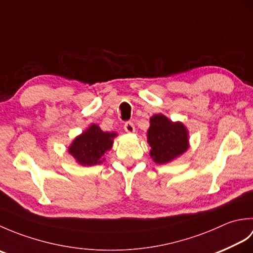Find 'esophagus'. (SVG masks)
I'll use <instances>...</instances> for the list:
<instances>
[{
  "instance_id": "34e87169",
  "label": "esophagus",
  "mask_w": 253,
  "mask_h": 253,
  "mask_svg": "<svg viewBox=\"0 0 253 253\" xmlns=\"http://www.w3.org/2000/svg\"><path fill=\"white\" fill-rule=\"evenodd\" d=\"M124 129H125L126 132H133L135 131V125H133L132 122H126L125 125H124Z\"/></svg>"
}]
</instances>
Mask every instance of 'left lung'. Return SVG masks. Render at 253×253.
I'll use <instances>...</instances> for the list:
<instances>
[{
  "label": "left lung",
  "instance_id": "1",
  "mask_svg": "<svg viewBox=\"0 0 253 253\" xmlns=\"http://www.w3.org/2000/svg\"><path fill=\"white\" fill-rule=\"evenodd\" d=\"M147 138L151 147L150 155L158 164L170 162L189 148L188 130L184 124L171 122L163 114H155L150 118Z\"/></svg>",
  "mask_w": 253,
  "mask_h": 253
}]
</instances>
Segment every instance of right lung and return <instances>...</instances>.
<instances>
[{
	"label": "right lung",
	"instance_id": "obj_1",
	"mask_svg": "<svg viewBox=\"0 0 253 253\" xmlns=\"http://www.w3.org/2000/svg\"><path fill=\"white\" fill-rule=\"evenodd\" d=\"M116 136V132H104L98 125L92 124L82 135L75 138L68 152L83 166L101 164L104 161L102 157L107 150H111L113 139Z\"/></svg>",
	"mask_w": 253,
	"mask_h": 253
}]
</instances>
